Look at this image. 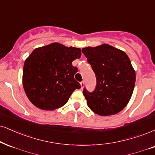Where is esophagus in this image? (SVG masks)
Here are the masks:
<instances>
[{"label":"esophagus","mask_w":155,"mask_h":155,"mask_svg":"<svg viewBox=\"0 0 155 155\" xmlns=\"http://www.w3.org/2000/svg\"><path fill=\"white\" fill-rule=\"evenodd\" d=\"M84 85H85V83H84V81H81V88H83L84 87Z\"/></svg>","instance_id":"1"}]
</instances>
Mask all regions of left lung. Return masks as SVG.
Segmentation results:
<instances>
[{
    "label": "left lung",
    "mask_w": 155,
    "mask_h": 155,
    "mask_svg": "<svg viewBox=\"0 0 155 155\" xmlns=\"http://www.w3.org/2000/svg\"><path fill=\"white\" fill-rule=\"evenodd\" d=\"M82 52L96 78V86L93 92L85 87L83 91L87 106L100 116L120 112L130 100L136 81L129 57L108 45L85 47Z\"/></svg>",
    "instance_id": "left-lung-1"
}]
</instances>
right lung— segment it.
<instances>
[{"instance_id": "1", "label": "right lung", "mask_w": 155, "mask_h": 155, "mask_svg": "<svg viewBox=\"0 0 155 155\" xmlns=\"http://www.w3.org/2000/svg\"><path fill=\"white\" fill-rule=\"evenodd\" d=\"M81 50L52 43L35 49L24 62L23 86L28 98L43 110H54L67 104L73 91L81 87L74 75L72 61Z\"/></svg>"}]
</instances>
